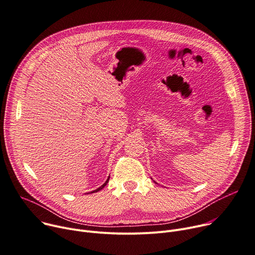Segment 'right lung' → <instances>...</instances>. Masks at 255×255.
Listing matches in <instances>:
<instances>
[{
    "mask_svg": "<svg viewBox=\"0 0 255 255\" xmlns=\"http://www.w3.org/2000/svg\"><path fill=\"white\" fill-rule=\"evenodd\" d=\"M108 180H109V178H108V179H107V180H106V181H105V183H104V184H103V185H101V186H100V187H98V188H97V189H95V190H93V191H91V193H93V192H97V191H99V190H101V189H102V188H103V187H104V186H105V185H106V184H107V182H108Z\"/></svg>",
    "mask_w": 255,
    "mask_h": 255,
    "instance_id": "1",
    "label": "right lung"
}]
</instances>
